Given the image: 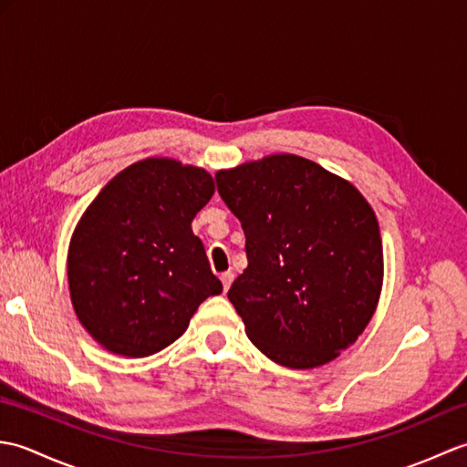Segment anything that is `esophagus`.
I'll use <instances>...</instances> for the list:
<instances>
[{
	"label": "esophagus",
	"instance_id": "34e87169",
	"mask_svg": "<svg viewBox=\"0 0 467 467\" xmlns=\"http://www.w3.org/2000/svg\"><path fill=\"white\" fill-rule=\"evenodd\" d=\"M221 281H223V286H224V291H228V289H231V285H233V281H234V273H231V271H226V273H223V275H221Z\"/></svg>",
	"mask_w": 467,
	"mask_h": 467
}]
</instances>
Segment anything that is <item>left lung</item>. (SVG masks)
I'll return each mask as SVG.
<instances>
[{
  "label": "left lung",
  "mask_w": 467,
  "mask_h": 467,
  "mask_svg": "<svg viewBox=\"0 0 467 467\" xmlns=\"http://www.w3.org/2000/svg\"><path fill=\"white\" fill-rule=\"evenodd\" d=\"M216 184L246 239L249 266L228 291L246 337L291 369L333 361L379 301L373 208L351 182L295 154L218 171Z\"/></svg>",
  "instance_id": "left-lung-1"
}]
</instances>
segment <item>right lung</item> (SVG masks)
I'll use <instances>...</instances> for the list:
<instances>
[{
	"label": "right lung",
	"instance_id": "right-lung-1",
	"mask_svg": "<svg viewBox=\"0 0 467 467\" xmlns=\"http://www.w3.org/2000/svg\"><path fill=\"white\" fill-rule=\"evenodd\" d=\"M213 176L171 158L124 168L86 208L69 241L78 319L104 349L146 357L181 337L198 305L223 293L192 218Z\"/></svg>",
	"mask_w": 467,
	"mask_h": 467
}]
</instances>
